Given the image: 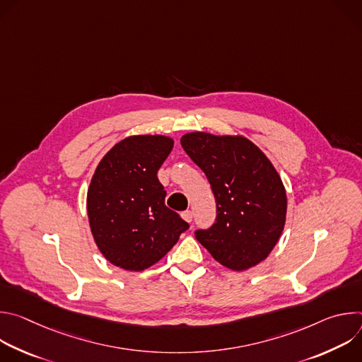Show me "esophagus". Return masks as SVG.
Segmentation results:
<instances>
[{
	"mask_svg": "<svg viewBox=\"0 0 362 362\" xmlns=\"http://www.w3.org/2000/svg\"><path fill=\"white\" fill-rule=\"evenodd\" d=\"M182 218H183L186 222H192V219H193V212H192V211H185V212H182Z\"/></svg>",
	"mask_w": 362,
	"mask_h": 362,
	"instance_id": "esophagus-1",
	"label": "esophagus"
}]
</instances>
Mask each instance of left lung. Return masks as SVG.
<instances>
[{
  "label": "left lung",
  "instance_id": "obj_1",
  "mask_svg": "<svg viewBox=\"0 0 362 362\" xmlns=\"http://www.w3.org/2000/svg\"><path fill=\"white\" fill-rule=\"evenodd\" d=\"M211 183L216 219L194 238L223 267L245 271L262 262L284 230L286 193L269 159L242 136L187 133L180 140Z\"/></svg>",
  "mask_w": 362,
  "mask_h": 362
}]
</instances>
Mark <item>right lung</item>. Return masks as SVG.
<instances>
[{"label": "right lung", "mask_w": 362, "mask_h": 362, "mask_svg": "<svg viewBox=\"0 0 362 362\" xmlns=\"http://www.w3.org/2000/svg\"><path fill=\"white\" fill-rule=\"evenodd\" d=\"M173 148L165 136H132L98 163L88 192L87 214L94 240L113 265L143 271L160 261L189 229L165 204L158 170Z\"/></svg>", "instance_id": "1"}]
</instances>
